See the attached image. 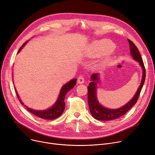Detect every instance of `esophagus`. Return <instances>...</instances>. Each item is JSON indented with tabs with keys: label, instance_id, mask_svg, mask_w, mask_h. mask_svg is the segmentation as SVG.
Wrapping results in <instances>:
<instances>
[{
	"label": "esophagus",
	"instance_id": "obj_1",
	"mask_svg": "<svg viewBox=\"0 0 155 155\" xmlns=\"http://www.w3.org/2000/svg\"><path fill=\"white\" fill-rule=\"evenodd\" d=\"M77 82H78L79 84H84V77L82 75H80V76L78 77Z\"/></svg>",
	"mask_w": 155,
	"mask_h": 155
}]
</instances>
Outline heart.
I'll return each mask as SVG.
<instances>
[{
    "label": "heart",
    "mask_w": 155,
    "mask_h": 155,
    "mask_svg": "<svg viewBox=\"0 0 155 155\" xmlns=\"http://www.w3.org/2000/svg\"><path fill=\"white\" fill-rule=\"evenodd\" d=\"M114 48V45L109 40L97 41L89 46L87 54L92 57H97L110 52Z\"/></svg>",
    "instance_id": "obj_1"
}]
</instances>
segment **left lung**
I'll return each instance as SVG.
<instances>
[{"label":"left lung","mask_w":155,"mask_h":155,"mask_svg":"<svg viewBox=\"0 0 155 155\" xmlns=\"http://www.w3.org/2000/svg\"><path fill=\"white\" fill-rule=\"evenodd\" d=\"M129 47H130V53H131L133 58L139 62L143 70V76L141 84L138 88L137 91L134 97L130 100L124 106L116 109H110L103 107L99 102L97 98V84L99 82V73H94L91 75L92 82L89 84L88 86V104L89 109H90L92 116L97 120H109L119 118L124 115L125 114L130 110L134 105L137 102L138 98L141 91L143 84L144 83L146 77V70L143 61L140 53L138 50L136 46L133 43L130 39H127Z\"/></svg>","instance_id":"left-lung-1"}]
</instances>
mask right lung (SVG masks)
Instances as JSON below:
<instances>
[{"instance_id": "add662e5", "label": "right lung", "mask_w": 155, "mask_h": 155, "mask_svg": "<svg viewBox=\"0 0 155 155\" xmlns=\"http://www.w3.org/2000/svg\"><path fill=\"white\" fill-rule=\"evenodd\" d=\"M28 41H26L21 46V47L19 48V50L18 51V53H19L20 51L21 50V49L26 45ZM76 83H77V78H75L69 81V82L66 84H64L61 89L58 100L56 101L55 104L51 108H49L47 110H38L32 109L26 107L27 109L31 113L33 114H35V116L41 119L51 120V119L58 118L62 114L64 110L65 103L64 100L65 98V95H66V94L71 90V89H72L73 87H74V86L76 85ZM15 91L16 94H17L18 98L19 99L20 102L21 103V104L23 105L24 104L23 102H22L21 100L19 99L20 97H19L18 92L15 90Z\"/></svg>"}]
</instances>
